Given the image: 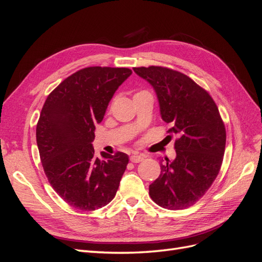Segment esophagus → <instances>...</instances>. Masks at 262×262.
Instances as JSON below:
<instances>
[{
  "label": "esophagus",
  "mask_w": 262,
  "mask_h": 262,
  "mask_svg": "<svg viewBox=\"0 0 262 262\" xmlns=\"http://www.w3.org/2000/svg\"><path fill=\"white\" fill-rule=\"evenodd\" d=\"M130 161H131L132 163H140V162H142V161H144V156H143V155H137V154H134V155H131V156H130Z\"/></svg>",
  "instance_id": "obj_1"
}]
</instances>
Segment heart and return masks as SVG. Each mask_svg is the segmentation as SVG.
<instances>
[{
	"instance_id": "1",
	"label": "heart",
	"mask_w": 262,
	"mask_h": 262,
	"mask_svg": "<svg viewBox=\"0 0 262 262\" xmlns=\"http://www.w3.org/2000/svg\"><path fill=\"white\" fill-rule=\"evenodd\" d=\"M147 92L146 91H138L136 94H134L133 97H137V96H140V95H143V94H146Z\"/></svg>"
}]
</instances>
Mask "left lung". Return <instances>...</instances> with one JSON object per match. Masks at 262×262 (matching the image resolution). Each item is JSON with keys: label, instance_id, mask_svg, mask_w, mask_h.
Returning <instances> with one entry per match:
<instances>
[{"label": "left lung", "instance_id": "left-lung-1", "mask_svg": "<svg viewBox=\"0 0 262 262\" xmlns=\"http://www.w3.org/2000/svg\"><path fill=\"white\" fill-rule=\"evenodd\" d=\"M154 87L162 119L176 134V158L161 162V173L148 193L160 207L182 210L208 191L221 169L226 130L211 95L186 74L165 67L133 68Z\"/></svg>", "mask_w": 262, "mask_h": 262}]
</instances>
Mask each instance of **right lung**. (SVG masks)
<instances>
[{
	"label": "right lung",
	"mask_w": 262,
	"mask_h": 262,
	"mask_svg": "<svg viewBox=\"0 0 262 262\" xmlns=\"http://www.w3.org/2000/svg\"><path fill=\"white\" fill-rule=\"evenodd\" d=\"M131 73L128 68H84L62 81L45 101L36 128L40 161L54 191L75 209H100L117 193L128 155L101 153L96 158L92 142L95 125Z\"/></svg>",
	"instance_id": "1"
}]
</instances>
